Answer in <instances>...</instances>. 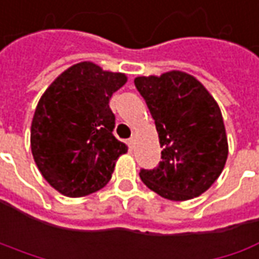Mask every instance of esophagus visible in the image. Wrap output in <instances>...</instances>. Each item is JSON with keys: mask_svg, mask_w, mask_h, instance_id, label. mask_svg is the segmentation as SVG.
<instances>
[{"mask_svg": "<svg viewBox=\"0 0 259 259\" xmlns=\"http://www.w3.org/2000/svg\"><path fill=\"white\" fill-rule=\"evenodd\" d=\"M127 143H129L130 149H135V145H136V138H135V136H132Z\"/></svg>", "mask_w": 259, "mask_h": 259, "instance_id": "obj_1", "label": "esophagus"}]
</instances>
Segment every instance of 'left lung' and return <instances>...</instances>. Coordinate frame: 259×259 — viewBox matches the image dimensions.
Segmentation results:
<instances>
[{"instance_id": "1", "label": "left lung", "mask_w": 259, "mask_h": 259, "mask_svg": "<svg viewBox=\"0 0 259 259\" xmlns=\"http://www.w3.org/2000/svg\"><path fill=\"white\" fill-rule=\"evenodd\" d=\"M162 148L158 168L142 169L143 184L163 198L201 196L228 159V136L219 104L197 78L183 71L138 76Z\"/></svg>"}]
</instances>
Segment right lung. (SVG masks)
<instances>
[{"mask_svg": "<svg viewBox=\"0 0 259 259\" xmlns=\"http://www.w3.org/2000/svg\"><path fill=\"white\" fill-rule=\"evenodd\" d=\"M127 82L121 72L85 61L63 71L40 97L30 145L40 174L66 197H84L107 184L127 145L113 136L111 96Z\"/></svg>", "mask_w": 259, "mask_h": 259, "instance_id": "add662e5", "label": "right lung"}]
</instances>
